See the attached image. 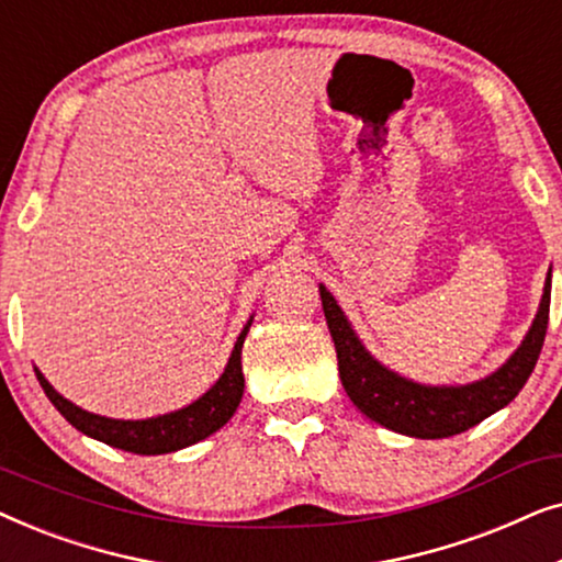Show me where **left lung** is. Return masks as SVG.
<instances>
[{"label": "left lung", "instance_id": "1", "mask_svg": "<svg viewBox=\"0 0 562 562\" xmlns=\"http://www.w3.org/2000/svg\"><path fill=\"white\" fill-rule=\"evenodd\" d=\"M550 283L552 273L544 279L540 310H537L532 327L517 350L498 366L494 373L479 381L458 383V386H432L406 379L375 360L360 340L350 319L345 317L340 304L329 294L325 283H319L322 310L333 335L337 350V371L345 394L381 427L394 429L398 435L419 437V440H440L465 432L491 414L504 409L525 386L529 373L535 371L540 358L544 333L550 317Z\"/></svg>", "mask_w": 562, "mask_h": 562}]
</instances>
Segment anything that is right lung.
I'll use <instances>...</instances> for the list:
<instances>
[{
    "label": "right lung",
    "instance_id": "right-lung-1",
    "mask_svg": "<svg viewBox=\"0 0 562 562\" xmlns=\"http://www.w3.org/2000/svg\"><path fill=\"white\" fill-rule=\"evenodd\" d=\"M252 325V317L245 322L243 333L237 335V342L225 371L214 386L181 409L158 414V417L148 419H112L102 417V414L87 412L74 402H68L66 396H60L56 389L50 386L48 379L37 371L35 375L41 381L45 396L50 398V404L64 414L68 425H74L79 432L94 440L110 445V448L135 452V456H164V452H176L181 448H189L212 432H217L220 427H225L229 417H233L237 404L243 398L245 379H243V342L248 337V329Z\"/></svg>",
    "mask_w": 562,
    "mask_h": 562
}]
</instances>
